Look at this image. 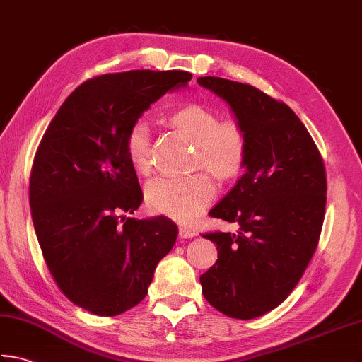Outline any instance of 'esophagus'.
Here are the masks:
<instances>
[{"label": "esophagus", "mask_w": 362, "mask_h": 362, "mask_svg": "<svg viewBox=\"0 0 362 362\" xmlns=\"http://www.w3.org/2000/svg\"><path fill=\"white\" fill-rule=\"evenodd\" d=\"M197 235V231L195 230H192V228H189V227H180V236L181 238H194Z\"/></svg>", "instance_id": "34e87169"}]
</instances>
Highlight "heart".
Wrapping results in <instances>:
<instances>
[{
    "label": "heart",
    "instance_id": "b5f03b06",
    "mask_svg": "<svg viewBox=\"0 0 362 362\" xmlns=\"http://www.w3.org/2000/svg\"><path fill=\"white\" fill-rule=\"evenodd\" d=\"M172 126L195 145L194 165L206 168L221 181H230L243 172L249 141L245 129L236 119H221L209 108L189 104L170 115ZM129 162L140 173L151 168V127L137 119L126 135ZM146 203L156 214L181 223L199 219L216 197V184L208 173L190 176H158L146 184Z\"/></svg>",
    "mask_w": 362,
    "mask_h": 362
}]
</instances>
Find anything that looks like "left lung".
<instances>
[{"label":"left lung","mask_w":362,"mask_h":362,"mask_svg":"<svg viewBox=\"0 0 362 362\" xmlns=\"http://www.w3.org/2000/svg\"><path fill=\"white\" fill-rule=\"evenodd\" d=\"M197 81L227 102L249 141L244 175L209 211L240 230L203 235L217 245V262L200 276L203 296L225 315L252 320L287 299L317 249L326 206L325 163L287 104L240 81Z\"/></svg>","instance_id":"left-lung-1"}]
</instances>
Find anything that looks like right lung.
I'll use <instances>...</instances> for the list:
<instances>
[{
	"instance_id": "1",
	"label": "right lung",
	"mask_w": 362,
	"mask_h": 362,
	"mask_svg": "<svg viewBox=\"0 0 362 362\" xmlns=\"http://www.w3.org/2000/svg\"><path fill=\"white\" fill-rule=\"evenodd\" d=\"M190 78L184 71L93 77L63 102L39 143L30 206L40 250L64 296L94 315L137 305L178 236L165 216H122L143 200L126 135L153 102Z\"/></svg>"
}]
</instances>
